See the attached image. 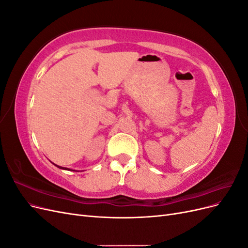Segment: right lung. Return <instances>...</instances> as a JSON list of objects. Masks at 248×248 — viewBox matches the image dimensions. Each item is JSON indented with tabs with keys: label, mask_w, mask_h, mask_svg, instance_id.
Here are the masks:
<instances>
[{
	"label": "right lung",
	"mask_w": 248,
	"mask_h": 248,
	"mask_svg": "<svg viewBox=\"0 0 248 248\" xmlns=\"http://www.w3.org/2000/svg\"><path fill=\"white\" fill-rule=\"evenodd\" d=\"M54 164H55V163H54ZM55 166H56V167H58L59 169H62V170H69V169H67V168H62V167H59V166H57V164H55Z\"/></svg>",
	"instance_id": "add662e5"
}]
</instances>
